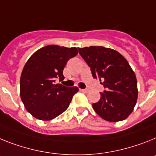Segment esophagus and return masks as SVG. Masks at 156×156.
<instances>
[{
  "instance_id": "1",
  "label": "esophagus",
  "mask_w": 156,
  "mask_h": 156,
  "mask_svg": "<svg viewBox=\"0 0 156 156\" xmlns=\"http://www.w3.org/2000/svg\"><path fill=\"white\" fill-rule=\"evenodd\" d=\"M80 91H82V93H88V92H89V89H80Z\"/></svg>"
}]
</instances>
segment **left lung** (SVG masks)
<instances>
[{
	"label": "left lung",
	"instance_id": "obj_1",
	"mask_svg": "<svg viewBox=\"0 0 156 156\" xmlns=\"http://www.w3.org/2000/svg\"><path fill=\"white\" fill-rule=\"evenodd\" d=\"M94 78H99L105 90L93 104L97 115L108 122L122 121L132 113L137 100L136 75L126 59L112 48L103 46L78 48Z\"/></svg>",
	"mask_w": 156,
	"mask_h": 156
}]
</instances>
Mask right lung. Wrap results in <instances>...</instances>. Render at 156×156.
<instances>
[{
	"mask_svg": "<svg viewBox=\"0 0 156 156\" xmlns=\"http://www.w3.org/2000/svg\"><path fill=\"white\" fill-rule=\"evenodd\" d=\"M77 54L74 47L50 44L37 50L26 63L20 78V97L34 117L48 121L67 110L78 88L55 82L64 79V67Z\"/></svg>",
	"mask_w": 156,
	"mask_h": 156,
	"instance_id": "right-lung-1",
	"label": "right lung"
}]
</instances>
